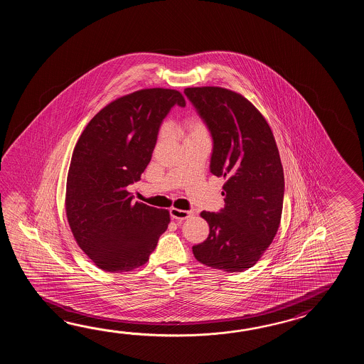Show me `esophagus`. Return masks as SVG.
Listing matches in <instances>:
<instances>
[{
  "label": "esophagus",
  "instance_id": "1",
  "mask_svg": "<svg viewBox=\"0 0 364 364\" xmlns=\"http://www.w3.org/2000/svg\"><path fill=\"white\" fill-rule=\"evenodd\" d=\"M171 216L173 220H177V221L181 223V221H185L187 218L193 217V210H182V209L171 208Z\"/></svg>",
  "mask_w": 364,
  "mask_h": 364
}]
</instances>
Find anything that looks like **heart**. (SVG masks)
<instances>
[{
  "mask_svg": "<svg viewBox=\"0 0 364 364\" xmlns=\"http://www.w3.org/2000/svg\"><path fill=\"white\" fill-rule=\"evenodd\" d=\"M177 132L185 138L191 136H199V135H207V127L199 117L193 116L187 118L182 126H179Z\"/></svg>",
  "mask_w": 364,
  "mask_h": 364,
  "instance_id": "heart-1",
  "label": "heart"
}]
</instances>
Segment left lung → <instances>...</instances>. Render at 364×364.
Returning a JSON list of instances; mask_svg holds the SVG:
<instances>
[{"instance_id": "1", "label": "left lung", "mask_w": 364, "mask_h": 364, "mask_svg": "<svg viewBox=\"0 0 364 364\" xmlns=\"http://www.w3.org/2000/svg\"><path fill=\"white\" fill-rule=\"evenodd\" d=\"M185 95L213 139L210 173L226 181L224 208L200 213L209 235L193 246V256L215 269L246 271L279 230L285 190L279 148L263 114L240 93L191 87Z\"/></svg>"}]
</instances>
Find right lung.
Masks as SVG:
<instances>
[{
	"instance_id": "1",
	"label": "right lung",
	"mask_w": 364,
	"mask_h": 364,
	"mask_svg": "<svg viewBox=\"0 0 364 364\" xmlns=\"http://www.w3.org/2000/svg\"><path fill=\"white\" fill-rule=\"evenodd\" d=\"M176 90L146 88L112 101L85 126L71 156L66 216L79 247L105 272L146 264L171 223L166 209L132 201L127 186L151 161L160 126L174 105Z\"/></svg>"
}]
</instances>
